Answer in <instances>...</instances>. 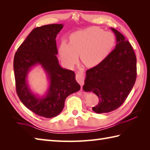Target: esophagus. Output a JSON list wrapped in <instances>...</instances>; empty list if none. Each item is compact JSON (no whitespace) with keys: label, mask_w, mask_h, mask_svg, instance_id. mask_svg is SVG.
<instances>
[{"label":"esophagus","mask_w":150,"mask_h":150,"mask_svg":"<svg viewBox=\"0 0 150 150\" xmlns=\"http://www.w3.org/2000/svg\"><path fill=\"white\" fill-rule=\"evenodd\" d=\"M84 74L82 71H78L76 73V80L81 86H83L84 84Z\"/></svg>","instance_id":"esophagus-1"}]
</instances>
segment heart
<instances>
[{"instance_id":"1","label":"heart","mask_w":150,"mask_h":150,"mask_svg":"<svg viewBox=\"0 0 150 150\" xmlns=\"http://www.w3.org/2000/svg\"><path fill=\"white\" fill-rule=\"evenodd\" d=\"M115 44L112 33L92 27L71 34L69 43L62 41L59 52L62 62L70 68L77 62L79 55L85 66L93 67L109 55Z\"/></svg>"}]
</instances>
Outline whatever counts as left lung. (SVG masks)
I'll return each instance as SVG.
<instances>
[{
	"label": "left lung",
	"instance_id": "left-lung-1",
	"mask_svg": "<svg viewBox=\"0 0 150 150\" xmlns=\"http://www.w3.org/2000/svg\"><path fill=\"white\" fill-rule=\"evenodd\" d=\"M116 37L115 48L103 61L88 69L84 91L96 94L99 102L92 110L109 113L122 105L132 91L137 77V59L131 44L119 31L111 28Z\"/></svg>",
	"mask_w": 150,
	"mask_h": 150
}]
</instances>
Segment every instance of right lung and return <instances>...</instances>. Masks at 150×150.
Wrapping results in <instances>:
<instances>
[{"label": "right lung", "mask_w": 150, "mask_h": 150, "mask_svg": "<svg viewBox=\"0 0 150 150\" xmlns=\"http://www.w3.org/2000/svg\"><path fill=\"white\" fill-rule=\"evenodd\" d=\"M62 24H52L35 28L16 52L13 60L16 91L18 98L38 115L52 118L62 111L66 98L80 90L75 73L62 68L57 55L56 37ZM40 65L49 81L45 95L40 97L30 90L27 75L34 66Z\"/></svg>", "instance_id": "obj_1"}]
</instances>
